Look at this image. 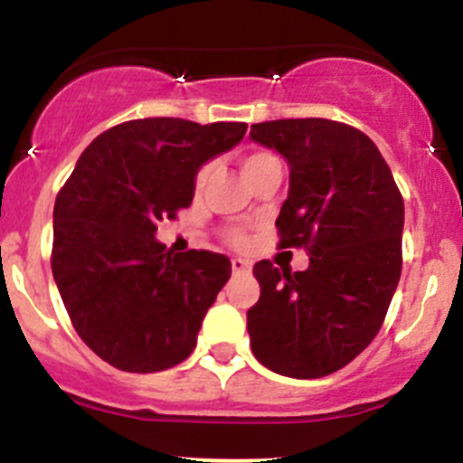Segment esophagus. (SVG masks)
Instances as JSON below:
<instances>
[{
    "label": "esophagus",
    "instance_id": "34e87169",
    "mask_svg": "<svg viewBox=\"0 0 463 463\" xmlns=\"http://www.w3.org/2000/svg\"><path fill=\"white\" fill-rule=\"evenodd\" d=\"M231 266H232V273H237V275L250 273V261L244 258H232Z\"/></svg>",
    "mask_w": 463,
    "mask_h": 463
}]
</instances>
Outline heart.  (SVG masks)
Masks as SVG:
<instances>
[{"label": "heart", "instance_id": "b5f03b06", "mask_svg": "<svg viewBox=\"0 0 463 463\" xmlns=\"http://www.w3.org/2000/svg\"><path fill=\"white\" fill-rule=\"evenodd\" d=\"M269 158H273V156H270V154H266V152L246 154V156L241 158V170H244V175H249V172L253 170V167H258L260 163L269 161ZM213 172H214L213 163H208V165H203L202 170H199V175H197V188H203V185L208 184L210 176H213ZM232 241H237V244H240V241H241L240 232H232Z\"/></svg>", "mask_w": 463, "mask_h": 463}]
</instances>
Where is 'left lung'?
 I'll return each mask as SVG.
<instances>
[{
	"instance_id": "obj_1",
	"label": "left lung",
	"mask_w": 463,
	"mask_h": 463,
	"mask_svg": "<svg viewBox=\"0 0 463 463\" xmlns=\"http://www.w3.org/2000/svg\"><path fill=\"white\" fill-rule=\"evenodd\" d=\"M250 138L288 163L275 219L279 246H305L309 269L253 266L260 300L246 314L250 349L270 372L320 378L374 340L401 278L403 197L370 137L326 118L255 123Z\"/></svg>"
}]
</instances>
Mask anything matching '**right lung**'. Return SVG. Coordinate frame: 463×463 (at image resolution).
<instances>
[{
  "instance_id": "obj_1",
  "label": "right lung",
  "mask_w": 463,
  "mask_h": 463,
  "mask_svg": "<svg viewBox=\"0 0 463 463\" xmlns=\"http://www.w3.org/2000/svg\"><path fill=\"white\" fill-rule=\"evenodd\" d=\"M246 128L129 120L78 158L55 199L51 269L78 335L109 365L149 374L193 354L231 260L175 253L156 240V223L193 203L197 172Z\"/></svg>"
}]
</instances>
